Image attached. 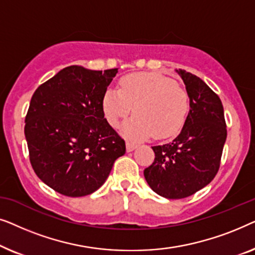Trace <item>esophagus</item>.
Segmentation results:
<instances>
[{
  "instance_id": "obj_1",
  "label": "esophagus",
  "mask_w": 255,
  "mask_h": 255,
  "mask_svg": "<svg viewBox=\"0 0 255 255\" xmlns=\"http://www.w3.org/2000/svg\"><path fill=\"white\" fill-rule=\"evenodd\" d=\"M138 147V145L135 144V142H132V141H127V151L128 152H132L133 149H135Z\"/></svg>"
}]
</instances>
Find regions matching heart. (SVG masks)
Instances as JSON below:
<instances>
[{"label": "heart", "instance_id": "heart-1", "mask_svg": "<svg viewBox=\"0 0 255 255\" xmlns=\"http://www.w3.org/2000/svg\"><path fill=\"white\" fill-rule=\"evenodd\" d=\"M103 113L113 128H118L133 109L134 116L124 125L128 138L154 135L165 139L183 127L189 111L186 88L159 73H135L124 76L120 90L108 89L102 100Z\"/></svg>", "mask_w": 255, "mask_h": 255}]
</instances>
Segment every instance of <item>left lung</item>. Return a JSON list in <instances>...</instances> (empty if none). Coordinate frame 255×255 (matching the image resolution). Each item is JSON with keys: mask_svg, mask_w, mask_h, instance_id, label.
Here are the masks:
<instances>
[{"mask_svg": "<svg viewBox=\"0 0 255 255\" xmlns=\"http://www.w3.org/2000/svg\"><path fill=\"white\" fill-rule=\"evenodd\" d=\"M176 72L189 95V114L172 142L153 146L154 161L144 170L152 190L170 200L191 196L214 180L228 134L217 94L196 75Z\"/></svg>", "mask_w": 255, "mask_h": 255, "instance_id": "obj_1", "label": "left lung"}]
</instances>
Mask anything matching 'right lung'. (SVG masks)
<instances>
[{"mask_svg":"<svg viewBox=\"0 0 255 255\" xmlns=\"http://www.w3.org/2000/svg\"><path fill=\"white\" fill-rule=\"evenodd\" d=\"M118 68L69 66L31 97L25 133L37 176L65 196L81 197L106 182L125 141L104 118L102 100Z\"/></svg>","mask_w":255,"mask_h":255,"instance_id":"right-lung-1","label":"right lung"}]
</instances>
